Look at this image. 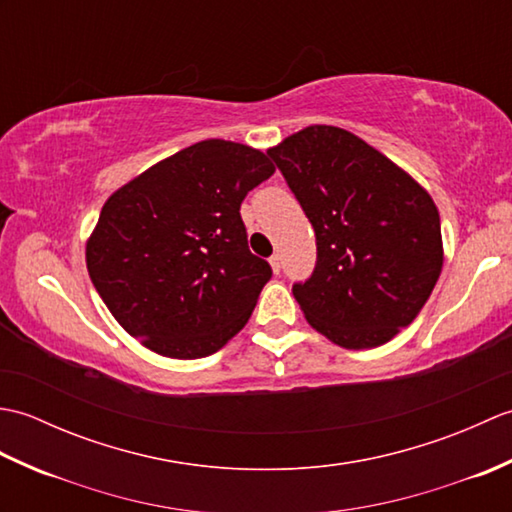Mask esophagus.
I'll use <instances>...</instances> for the list:
<instances>
[{"label": "esophagus", "instance_id": "esophagus-1", "mask_svg": "<svg viewBox=\"0 0 512 512\" xmlns=\"http://www.w3.org/2000/svg\"><path fill=\"white\" fill-rule=\"evenodd\" d=\"M268 262H270V266H273V270H275V273L279 275V273H281V255H279V253H275L273 257H270V259H268Z\"/></svg>", "mask_w": 512, "mask_h": 512}]
</instances>
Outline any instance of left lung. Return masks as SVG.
<instances>
[{"instance_id":"obj_1","label":"left lung","mask_w":512,"mask_h":512,"mask_svg":"<svg viewBox=\"0 0 512 512\" xmlns=\"http://www.w3.org/2000/svg\"><path fill=\"white\" fill-rule=\"evenodd\" d=\"M266 154L317 235V266L292 286L308 323L347 350L394 339L418 317L442 270L431 195L341 127H306Z\"/></svg>"}]
</instances>
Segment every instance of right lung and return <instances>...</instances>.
<instances>
[{
	"mask_svg": "<svg viewBox=\"0 0 512 512\" xmlns=\"http://www.w3.org/2000/svg\"><path fill=\"white\" fill-rule=\"evenodd\" d=\"M275 173L253 147L202 140L110 195L85 248L105 306L145 347L202 358L244 328L273 277L239 215Z\"/></svg>",
	"mask_w": 512,
	"mask_h": 512,
	"instance_id": "add662e5",
	"label": "right lung"
}]
</instances>
